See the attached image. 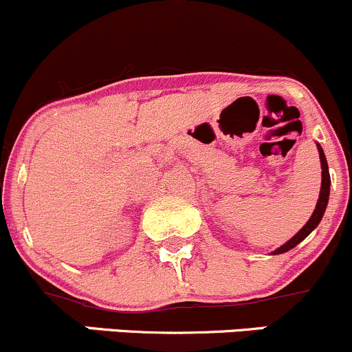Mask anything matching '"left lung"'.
<instances>
[{
    "label": "left lung",
    "mask_w": 352,
    "mask_h": 352,
    "mask_svg": "<svg viewBox=\"0 0 352 352\" xmlns=\"http://www.w3.org/2000/svg\"><path fill=\"white\" fill-rule=\"evenodd\" d=\"M316 146H318L320 162H322V190H320L318 203H316V208H315V211H313L311 218L308 220V223H306L305 227H302L301 230H299L298 234L291 239V241L285 242L284 245H280V248H278L274 254H282V252L296 248V245H298L302 239H306L313 230H315L316 225L322 221L323 213H325V208H327V203H329V194H330V173H329V165H327V158H325V155H323L322 146L320 144H316Z\"/></svg>",
    "instance_id": "8db88e82"
}]
</instances>
